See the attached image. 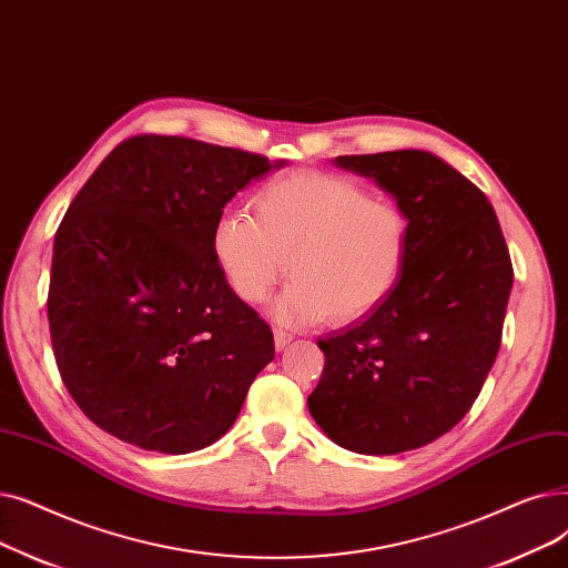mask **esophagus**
Returning a JSON list of instances; mask_svg holds the SVG:
<instances>
[{
    "label": "esophagus",
    "instance_id": "1",
    "mask_svg": "<svg viewBox=\"0 0 568 568\" xmlns=\"http://www.w3.org/2000/svg\"><path fill=\"white\" fill-rule=\"evenodd\" d=\"M291 339H293V333L282 331V328H275V348H277V351L286 348V346L291 344Z\"/></svg>",
    "mask_w": 568,
    "mask_h": 568
}]
</instances>
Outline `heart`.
Instances as JSON below:
<instances>
[{"label":"heart","mask_w":568,"mask_h":568,"mask_svg":"<svg viewBox=\"0 0 568 568\" xmlns=\"http://www.w3.org/2000/svg\"><path fill=\"white\" fill-rule=\"evenodd\" d=\"M247 212H224L212 252L240 301L263 303L280 280L293 282L273 314L284 323L372 314L399 284L412 224L395 201L374 199L348 175L295 171L263 182Z\"/></svg>","instance_id":"heart-1"}]
</instances>
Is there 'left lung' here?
Masks as SVG:
<instances>
[{
    "instance_id": "8db88e82",
    "label": "left lung",
    "mask_w": 568,
    "mask_h": 568,
    "mask_svg": "<svg viewBox=\"0 0 568 568\" xmlns=\"http://www.w3.org/2000/svg\"><path fill=\"white\" fill-rule=\"evenodd\" d=\"M407 212V267L356 326L318 339L326 356L307 397L316 425L342 448L395 455L460 423L501 344L513 265L480 189L423 150L337 156Z\"/></svg>"
}]
</instances>
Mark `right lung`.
<instances>
[{
  "label": "right lung",
  "instance_id": "obj_1",
  "mask_svg": "<svg viewBox=\"0 0 568 568\" xmlns=\"http://www.w3.org/2000/svg\"><path fill=\"white\" fill-rule=\"evenodd\" d=\"M267 156L182 136H131L108 154L55 233L48 291L58 369L108 435L182 455L235 423L273 331L212 252L224 205Z\"/></svg>",
  "mask_w": 568,
  "mask_h": 568
}]
</instances>
